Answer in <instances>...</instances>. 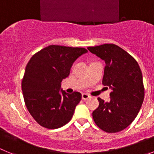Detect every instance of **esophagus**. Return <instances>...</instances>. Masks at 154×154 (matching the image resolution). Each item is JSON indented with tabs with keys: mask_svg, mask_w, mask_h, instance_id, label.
I'll use <instances>...</instances> for the list:
<instances>
[{
	"mask_svg": "<svg viewBox=\"0 0 154 154\" xmlns=\"http://www.w3.org/2000/svg\"><path fill=\"white\" fill-rule=\"evenodd\" d=\"M91 96H89V94H86V93H83L82 95V99H83V100H87L88 99H89Z\"/></svg>",
	"mask_w": 154,
	"mask_h": 154,
	"instance_id": "obj_1",
	"label": "esophagus"
}]
</instances>
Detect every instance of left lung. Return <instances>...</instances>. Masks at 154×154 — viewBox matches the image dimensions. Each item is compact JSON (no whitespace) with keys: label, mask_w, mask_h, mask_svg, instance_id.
Segmentation results:
<instances>
[{"label":"left lung","mask_w":154,"mask_h":154,"mask_svg":"<svg viewBox=\"0 0 154 154\" xmlns=\"http://www.w3.org/2000/svg\"><path fill=\"white\" fill-rule=\"evenodd\" d=\"M88 49L105 61L103 84L112 90L109 102L98 98L99 107L92 117L103 131L117 133L130 126L140 109L144 99L142 72L134 58L116 45Z\"/></svg>","instance_id":"8db88e82"}]
</instances>
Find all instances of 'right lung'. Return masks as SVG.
<instances>
[{
  "instance_id": "obj_1",
  "label": "right lung",
  "mask_w": 154,
  "mask_h": 154,
  "mask_svg": "<svg viewBox=\"0 0 154 154\" xmlns=\"http://www.w3.org/2000/svg\"><path fill=\"white\" fill-rule=\"evenodd\" d=\"M86 52L83 48L49 45L27 64L21 82L24 103L31 116L43 127L60 128L72 117L82 95L60 91L61 82L69 75L75 61Z\"/></svg>"
}]
</instances>
